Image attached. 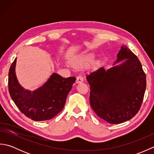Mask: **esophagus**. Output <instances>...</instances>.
<instances>
[{
  "label": "esophagus",
  "instance_id": "1",
  "mask_svg": "<svg viewBox=\"0 0 154 154\" xmlns=\"http://www.w3.org/2000/svg\"><path fill=\"white\" fill-rule=\"evenodd\" d=\"M83 81H84V78H83V76H81V75H79V76H77V80H76V83H82Z\"/></svg>",
  "mask_w": 154,
  "mask_h": 154
}]
</instances>
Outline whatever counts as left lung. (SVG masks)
<instances>
[{
    "label": "left lung",
    "mask_w": 154,
    "mask_h": 154,
    "mask_svg": "<svg viewBox=\"0 0 154 154\" xmlns=\"http://www.w3.org/2000/svg\"><path fill=\"white\" fill-rule=\"evenodd\" d=\"M122 64L105 71L101 67L87 76L90 104L100 119L110 124L129 120L138 112L146 88V75L138 57L126 46L117 55Z\"/></svg>",
    "instance_id": "obj_1"
}]
</instances>
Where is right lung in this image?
Segmentation results:
<instances>
[{
    "label": "right lung",
    "mask_w": 154,
    "mask_h": 154,
    "mask_svg": "<svg viewBox=\"0 0 154 154\" xmlns=\"http://www.w3.org/2000/svg\"><path fill=\"white\" fill-rule=\"evenodd\" d=\"M16 59L8 73V91L11 99L26 116L34 121L51 119L63 109L68 93L76 78H63L53 73L42 87L31 93L20 85L15 74Z\"/></svg>",
    "instance_id": "add662e5"
}]
</instances>
